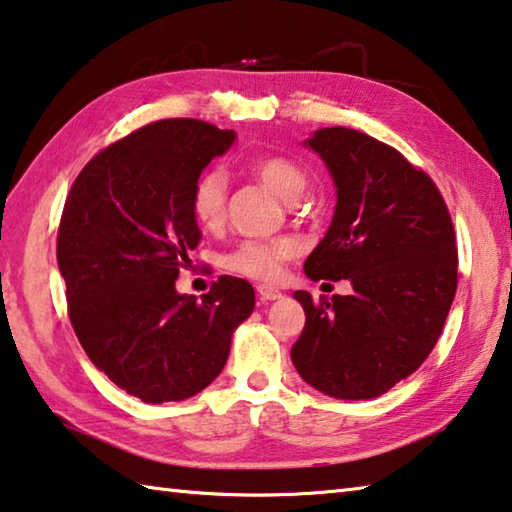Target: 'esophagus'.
Segmentation results:
<instances>
[{
    "label": "esophagus",
    "instance_id": "34e87169",
    "mask_svg": "<svg viewBox=\"0 0 512 512\" xmlns=\"http://www.w3.org/2000/svg\"><path fill=\"white\" fill-rule=\"evenodd\" d=\"M256 292H258V297H261L263 301H279V299H283V292L279 288H272V285H258Z\"/></svg>",
    "mask_w": 512,
    "mask_h": 512
}]
</instances>
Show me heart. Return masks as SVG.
I'll return each instance as SVG.
<instances>
[{"label": "heart", "instance_id": "1", "mask_svg": "<svg viewBox=\"0 0 512 512\" xmlns=\"http://www.w3.org/2000/svg\"><path fill=\"white\" fill-rule=\"evenodd\" d=\"M249 170L285 200H297L308 184L303 168L288 157L261 155L249 161ZM227 186V173L220 168H209L195 179L191 191V213L200 227L215 229L224 220ZM297 249L299 245L294 238L245 240L227 254L224 267L256 281H274L281 272V263L297 254Z\"/></svg>", "mask_w": 512, "mask_h": 512}]
</instances>
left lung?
Masks as SVG:
<instances>
[{
    "mask_svg": "<svg viewBox=\"0 0 512 512\" xmlns=\"http://www.w3.org/2000/svg\"><path fill=\"white\" fill-rule=\"evenodd\" d=\"M303 146L337 188L333 222L303 270L346 279L353 292L321 303L294 292L306 326L292 364L330 398L371 400L409 378L441 337L459 265L452 218L432 179L369 134L321 128Z\"/></svg>",
    "mask_w": 512,
    "mask_h": 512,
    "instance_id": "obj_1",
    "label": "left lung"
}]
</instances>
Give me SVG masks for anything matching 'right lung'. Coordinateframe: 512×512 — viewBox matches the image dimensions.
Segmentation results:
<instances>
[{
    "label": "right lung",
    "mask_w": 512,
    "mask_h": 512,
    "mask_svg": "<svg viewBox=\"0 0 512 512\" xmlns=\"http://www.w3.org/2000/svg\"><path fill=\"white\" fill-rule=\"evenodd\" d=\"M233 141L204 121H155L98 152L67 195L58 267L71 326L96 369L150 405L209 387L254 312V288L236 276L202 299L175 288L202 238L193 184Z\"/></svg>",
    "instance_id": "add662e5"
}]
</instances>
